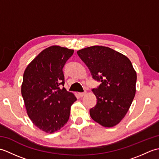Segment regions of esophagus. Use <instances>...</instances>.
<instances>
[{"mask_svg":"<svg viewBox=\"0 0 159 159\" xmlns=\"http://www.w3.org/2000/svg\"><path fill=\"white\" fill-rule=\"evenodd\" d=\"M86 94V92H80V93H79V96H80V97H83V96H84Z\"/></svg>","mask_w":159,"mask_h":159,"instance_id":"34e87169","label":"esophagus"}]
</instances>
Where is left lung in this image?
<instances>
[{"instance_id":"1","label":"left lung","mask_w":159,"mask_h":159,"mask_svg":"<svg viewBox=\"0 0 159 159\" xmlns=\"http://www.w3.org/2000/svg\"><path fill=\"white\" fill-rule=\"evenodd\" d=\"M92 78L101 82L92 92L97 98L89 110L92 119L104 127H113L126 116L136 92L137 73L128 57L109 47L94 46L79 50Z\"/></svg>"}]
</instances>
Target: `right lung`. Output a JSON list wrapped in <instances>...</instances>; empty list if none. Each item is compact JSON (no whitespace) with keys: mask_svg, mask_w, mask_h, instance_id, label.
Here are the masks:
<instances>
[{"mask_svg":"<svg viewBox=\"0 0 159 159\" xmlns=\"http://www.w3.org/2000/svg\"><path fill=\"white\" fill-rule=\"evenodd\" d=\"M74 50L48 47L30 63L24 72L21 92L27 114L40 130L52 133L69 120L70 108L76 100L64 86L63 68Z\"/></svg>","mask_w":159,"mask_h":159,"instance_id":"1","label":"right lung"}]
</instances>
